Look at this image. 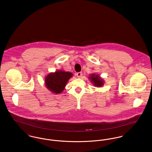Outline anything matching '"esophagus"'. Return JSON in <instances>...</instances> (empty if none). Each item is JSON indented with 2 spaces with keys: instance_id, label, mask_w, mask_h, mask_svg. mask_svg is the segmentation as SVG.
I'll return each mask as SVG.
<instances>
[{
  "instance_id": "obj_1",
  "label": "esophagus",
  "mask_w": 152,
  "mask_h": 152,
  "mask_svg": "<svg viewBox=\"0 0 152 152\" xmlns=\"http://www.w3.org/2000/svg\"><path fill=\"white\" fill-rule=\"evenodd\" d=\"M76 76H77V77L78 78L81 77L82 76V72H78V73H76Z\"/></svg>"
}]
</instances>
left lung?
Masks as SVG:
<instances>
[{
  "label": "left lung",
  "instance_id": "1",
  "mask_svg": "<svg viewBox=\"0 0 152 152\" xmlns=\"http://www.w3.org/2000/svg\"><path fill=\"white\" fill-rule=\"evenodd\" d=\"M88 78L94 86L96 87H101L104 84V80L98 75L92 73L90 75Z\"/></svg>",
  "mask_w": 152,
  "mask_h": 152
}]
</instances>
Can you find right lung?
Segmentation results:
<instances>
[{"instance_id": "obj_1", "label": "right lung", "mask_w": 152, "mask_h": 152, "mask_svg": "<svg viewBox=\"0 0 152 152\" xmlns=\"http://www.w3.org/2000/svg\"><path fill=\"white\" fill-rule=\"evenodd\" d=\"M73 74L69 72L58 70L50 73L46 76L45 83L46 87L51 92L55 94L62 93Z\"/></svg>"}]
</instances>
